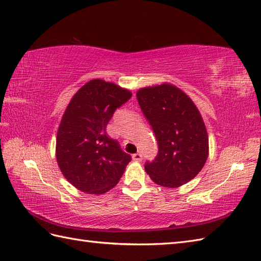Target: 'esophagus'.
Instances as JSON below:
<instances>
[{
	"mask_svg": "<svg viewBox=\"0 0 261 261\" xmlns=\"http://www.w3.org/2000/svg\"><path fill=\"white\" fill-rule=\"evenodd\" d=\"M133 160L136 161V162H141L143 160V155L141 153H136L133 155Z\"/></svg>",
	"mask_w": 261,
	"mask_h": 261,
	"instance_id": "esophagus-1",
	"label": "esophagus"
}]
</instances>
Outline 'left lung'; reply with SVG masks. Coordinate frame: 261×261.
<instances>
[{
  "instance_id": "8db88e82",
  "label": "left lung",
  "mask_w": 261,
  "mask_h": 261,
  "mask_svg": "<svg viewBox=\"0 0 261 261\" xmlns=\"http://www.w3.org/2000/svg\"><path fill=\"white\" fill-rule=\"evenodd\" d=\"M137 100L158 141L155 159L145 163L153 181L177 188L198 175L209 152V140L193 101L176 87L163 84L137 91Z\"/></svg>"
}]
</instances>
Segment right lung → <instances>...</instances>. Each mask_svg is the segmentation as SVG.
<instances>
[{
	"instance_id": "obj_1",
	"label": "right lung",
	"mask_w": 261,
	"mask_h": 261,
	"mask_svg": "<svg viewBox=\"0 0 261 261\" xmlns=\"http://www.w3.org/2000/svg\"><path fill=\"white\" fill-rule=\"evenodd\" d=\"M129 90L94 79L69 103L57 135V162L74 188L102 194L114 188L132 156L108 137L106 127L115 111L130 99Z\"/></svg>"
}]
</instances>
